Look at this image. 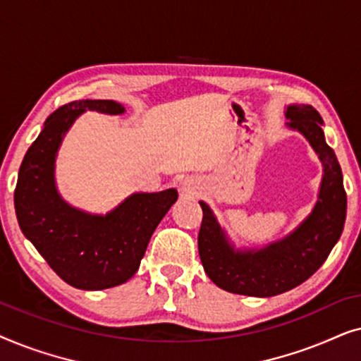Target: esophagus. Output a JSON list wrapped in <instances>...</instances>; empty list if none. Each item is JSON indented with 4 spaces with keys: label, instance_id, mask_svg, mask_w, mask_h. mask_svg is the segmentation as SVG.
<instances>
[{
    "label": "esophagus",
    "instance_id": "obj_1",
    "mask_svg": "<svg viewBox=\"0 0 361 361\" xmlns=\"http://www.w3.org/2000/svg\"><path fill=\"white\" fill-rule=\"evenodd\" d=\"M184 185H185V190H190V184H187V182H185Z\"/></svg>",
    "mask_w": 361,
    "mask_h": 361
}]
</instances>
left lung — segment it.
<instances>
[{"mask_svg": "<svg viewBox=\"0 0 361 361\" xmlns=\"http://www.w3.org/2000/svg\"><path fill=\"white\" fill-rule=\"evenodd\" d=\"M286 118L290 120L288 126L302 133L322 161L319 200L298 230L258 251L231 248L212 210L200 202V261L207 276L228 293L271 298L298 288L325 263L343 231L347 194L337 156L325 142L322 116L310 105H290Z\"/></svg>", "mask_w": 361, "mask_h": 361, "instance_id": "obj_1", "label": "left lung"}]
</instances>
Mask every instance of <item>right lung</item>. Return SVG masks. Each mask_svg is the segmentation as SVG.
Listing matches in <instances>:
<instances>
[{
	"label": "right lung",
	"instance_id": "1",
	"mask_svg": "<svg viewBox=\"0 0 361 361\" xmlns=\"http://www.w3.org/2000/svg\"><path fill=\"white\" fill-rule=\"evenodd\" d=\"M85 110L120 115L125 106L113 100H75L49 115L19 167L14 209L24 236L59 278L77 289L100 290L135 276L177 190L133 194L105 216L66 204L54 184V162L66 131Z\"/></svg>",
	"mask_w": 361,
	"mask_h": 361
}]
</instances>
